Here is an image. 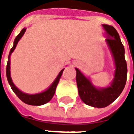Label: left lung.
<instances>
[{"label":"left lung","instance_id":"left-lung-1","mask_svg":"<svg viewBox=\"0 0 134 134\" xmlns=\"http://www.w3.org/2000/svg\"><path fill=\"white\" fill-rule=\"evenodd\" d=\"M105 31L107 45L114 61V77L110 84L105 87H97L87 77L75 68L76 82L78 93L83 103L94 108H105L115 100L121 95L126 82L127 64L125 59V49L119 34L112 26L103 24Z\"/></svg>","mask_w":134,"mask_h":134}]
</instances>
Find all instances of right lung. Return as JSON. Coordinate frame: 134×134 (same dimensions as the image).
<instances>
[{"mask_svg":"<svg viewBox=\"0 0 134 134\" xmlns=\"http://www.w3.org/2000/svg\"><path fill=\"white\" fill-rule=\"evenodd\" d=\"M26 30V29L24 28L21 30V31L19 34V35L16 36L15 40H14L13 46L11 48V49H10L9 55H8V63L7 66H6V77H7L8 81V83L10 85L11 89L13 90V92L15 93L16 96L19 97V98L21 100L23 101L24 103L28 104V105H44V104L48 103L53 98V96H54V93H55L57 86L58 85L59 81L60 80V77H61L62 75V72L64 71V68L62 69L59 72L57 77H56L55 80L52 83V85L47 88V90H44V92H41V93H36V94H28V93H23L21 90H20L18 87H16V85H14V83L12 81V79H11V77H10V57L11 54L13 53L14 49H16V45L18 44V42L21 38L23 35L24 34Z\"/></svg>","mask_w":134,"mask_h":134,"instance_id":"right-lung-1","label":"right lung"}]
</instances>
